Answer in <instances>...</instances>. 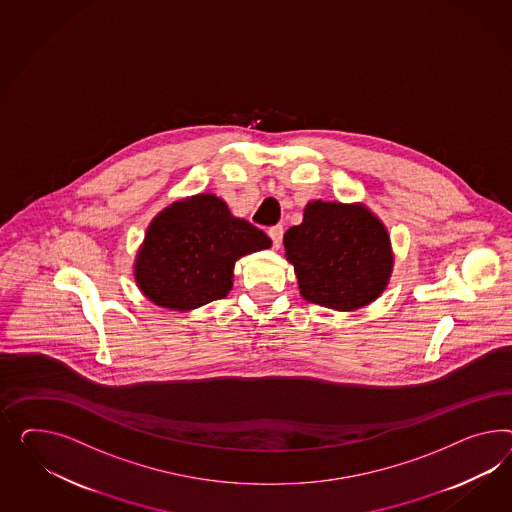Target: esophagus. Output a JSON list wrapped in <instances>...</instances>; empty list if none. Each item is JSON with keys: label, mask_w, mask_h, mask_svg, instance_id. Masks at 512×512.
<instances>
[{"label": "esophagus", "mask_w": 512, "mask_h": 512, "mask_svg": "<svg viewBox=\"0 0 512 512\" xmlns=\"http://www.w3.org/2000/svg\"><path fill=\"white\" fill-rule=\"evenodd\" d=\"M268 235H270V238H272V244H274V248H281V242H283V227H281V225L272 227V229L268 231Z\"/></svg>", "instance_id": "34e87169"}]
</instances>
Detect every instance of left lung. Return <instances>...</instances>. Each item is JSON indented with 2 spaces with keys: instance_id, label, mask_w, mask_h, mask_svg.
I'll return each instance as SVG.
<instances>
[{
  "instance_id": "1",
  "label": "left lung",
  "mask_w": 512,
  "mask_h": 512,
  "mask_svg": "<svg viewBox=\"0 0 512 512\" xmlns=\"http://www.w3.org/2000/svg\"><path fill=\"white\" fill-rule=\"evenodd\" d=\"M302 298L333 311H356L386 291L395 255L386 225L363 203L309 201L304 221L285 236Z\"/></svg>"
}]
</instances>
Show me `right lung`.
<instances>
[{"label": "right lung", "mask_w": 512, "mask_h": 512, "mask_svg": "<svg viewBox=\"0 0 512 512\" xmlns=\"http://www.w3.org/2000/svg\"><path fill=\"white\" fill-rule=\"evenodd\" d=\"M272 240L235 218L214 194L184 197L152 218L134 261L141 294L158 307L192 311L233 289L238 259L268 249Z\"/></svg>", "instance_id": "add662e5"}]
</instances>
